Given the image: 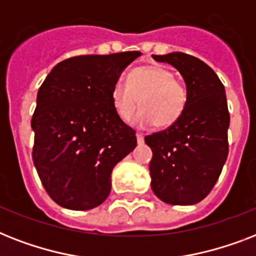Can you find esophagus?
Returning a JSON list of instances; mask_svg holds the SVG:
<instances>
[{"label": "esophagus", "mask_w": 256, "mask_h": 256, "mask_svg": "<svg viewBox=\"0 0 256 256\" xmlns=\"http://www.w3.org/2000/svg\"><path fill=\"white\" fill-rule=\"evenodd\" d=\"M136 140H138V144H144V134L136 132Z\"/></svg>", "instance_id": "obj_1"}]
</instances>
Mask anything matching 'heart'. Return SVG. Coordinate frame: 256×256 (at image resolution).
<instances>
[{
	"label": "heart",
	"instance_id": "obj_1",
	"mask_svg": "<svg viewBox=\"0 0 256 256\" xmlns=\"http://www.w3.org/2000/svg\"><path fill=\"white\" fill-rule=\"evenodd\" d=\"M112 102L122 120L132 118L140 102L142 108L132 116V124L140 128L156 124L158 128H168L186 110L187 90L164 66H140L128 73V82L120 80L112 85Z\"/></svg>",
	"mask_w": 256,
	"mask_h": 256
}]
</instances>
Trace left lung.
<instances>
[{"label": "left lung", "instance_id": "8db88e82", "mask_svg": "<svg viewBox=\"0 0 256 256\" xmlns=\"http://www.w3.org/2000/svg\"><path fill=\"white\" fill-rule=\"evenodd\" d=\"M152 58L180 73L187 104L176 124L144 136L152 152V188L164 203L190 206L212 190L227 160L230 114L226 92L214 70L199 58L180 52Z\"/></svg>", "mask_w": 256, "mask_h": 256}]
</instances>
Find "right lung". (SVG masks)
I'll use <instances>...</instances> for the list:
<instances>
[{
	"label": "right lung",
	"instance_id": "1",
	"mask_svg": "<svg viewBox=\"0 0 256 256\" xmlns=\"http://www.w3.org/2000/svg\"><path fill=\"white\" fill-rule=\"evenodd\" d=\"M140 52L78 56L52 69L32 118L33 162L50 198L90 210L112 190V171L136 148V132L116 116L112 88Z\"/></svg>",
	"mask_w": 256,
	"mask_h": 256
}]
</instances>
